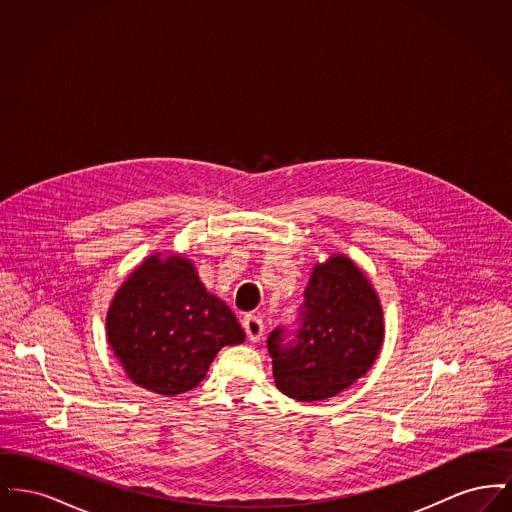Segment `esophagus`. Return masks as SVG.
Returning <instances> with one entry per match:
<instances>
[{
  "label": "esophagus",
  "instance_id": "34e87169",
  "mask_svg": "<svg viewBox=\"0 0 512 512\" xmlns=\"http://www.w3.org/2000/svg\"><path fill=\"white\" fill-rule=\"evenodd\" d=\"M244 330L247 334V338L251 341H259L263 338V332H265V324L259 317H253V315H245L244 317Z\"/></svg>",
  "mask_w": 512,
  "mask_h": 512
}]
</instances>
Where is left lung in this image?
Here are the masks:
<instances>
[{"label": "left lung", "instance_id": "8db88e82", "mask_svg": "<svg viewBox=\"0 0 512 512\" xmlns=\"http://www.w3.org/2000/svg\"><path fill=\"white\" fill-rule=\"evenodd\" d=\"M303 295L295 338L278 326L267 347L278 390L313 403L347 390L374 365L384 313L370 280L345 255L315 265Z\"/></svg>", "mask_w": 512, "mask_h": 512}]
</instances>
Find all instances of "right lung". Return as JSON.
Listing matches in <instances>:
<instances>
[{
    "instance_id": "obj_1",
    "label": "right lung",
    "mask_w": 512,
    "mask_h": 512,
    "mask_svg": "<svg viewBox=\"0 0 512 512\" xmlns=\"http://www.w3.org/2000/svg\"><path fill=\"white\" fill-rule=\"evenodd\" d=\"M244 340L230 307L180 255H149L107 311V341L126 376L161 395L194 390L220 349Z\"/></svg>"
}]
</instances>
